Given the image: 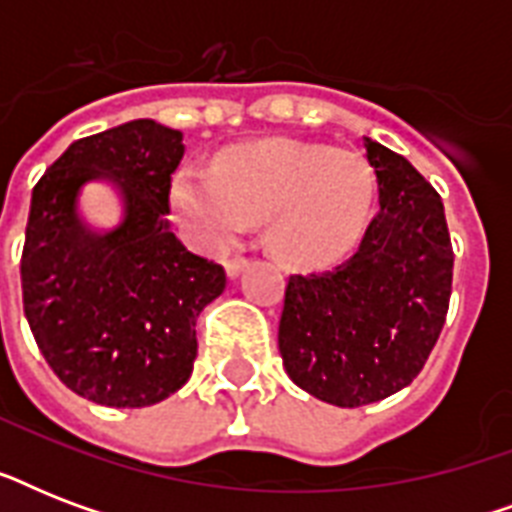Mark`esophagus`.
Here are the masks:
<instances>
[{
    "label": "esophagus",
    "mask_w": 512,
    "mask_h": 512,
    "mask_svg": "<svg viewBox=\"0 0 512 512\" xmlns=\"http://www.w3.org/2000/svg\"><path fill=\"white\" fill-rule=\"evenodd\" d=\"M247 265H249L247 257H231V260H225V273H228V279H236Z\"/></svg>",
    "instance_id": "1"
}]
</instances>
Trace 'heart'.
Instances as JSON below:
<instances>
[{
  "label": "heart",
  "instance_id": "1",
  "mask_svg": "<svg viewBox=\"0 0 512 512\" xmlns=\"http://www.w3.org/2000/svg\"><path fill=\"white\" fill-rule=\"evenodd\" d=\"M374 175L353 151L265 140L225 151L212 172L185 167L172 185L177 217L207 247H225L257 220L265 244L297 265L332 263L364 233Z\"/></svg>",
  "mask_w": 512,
  "mask_h": 512
}]
</instances>
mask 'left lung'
<instances>
[{
  "instance_id": "obj_1",
  "label": "left lung",
  "mask_w": 512,
  "mask_h": 512,
  "mask_svg": "<svg viewBox=\"0 0 512 512\" xmlns=\"http://www.w3.org/2000/svg\"><path fill=\"white\" fill-rule=\"evenodd\" d=\"M364 151L380 209L345 263L289 276L279 321L292 382L345 409L393 396L420 374L452 297L441 196L404 156L369 138Z\"/></svg>"
}]
</instances>
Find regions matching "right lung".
<instances>
[{"instance_id": "1", "label": "right lung", "mask_w": 512, "mask_h": 512, "mask_svg": "<svg viewBox=\"0 0 512 512\" xmlns=\"http://www.w3.org/2000/svg\"><path fill=\"white\" fill-rule=\"evenodd\" d=\"M183 154V132L135 119L71 143L31 193L20 257L28 327L60 382L100 406L140 409L183 388L196 319L225 289L223 265L170 231ZM90 179L123 193V223L111 232L78 217Z\"/></svg>"}]
</instances>
